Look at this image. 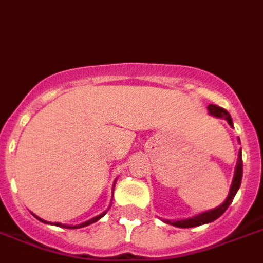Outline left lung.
<instances>
[{
	"mask_svg": "<svg viewBox=\"0 0 263 263\" xmlns=\"http://www.w3.org/2000/svg\"><path fill=\"white\" fill-rule=\"evenodd\" d=\"M208 111H209V114H211L212 116H214V118L225 119V120L229 123L230 127H233L232 116L229 115V112H228L227 109H223L222 107L216 106V104H211V106H208ZM241 181H242V155H241V149H239L238 161H237L236 172H234V177H233L229 195H228L227 200L223 201L220 206L214 208V209H212V211H208V212H204V213L197 214V216L195 217H191V218H185V220H179V221L166 220L165 222L171 223V225L177 228H195V227H200V225L209 223L212 222V221L217 220L218 217H221L223 213H225V211H227L228 208H229V205L232 204L233 198H234L236 193L238 192L239 186H241Z\"/></svg>",
	"mask_w": 263,
	"mask_h": 263,
	"instance_id": "8db88e82",
	"label": "left lung"
}]
</instances>
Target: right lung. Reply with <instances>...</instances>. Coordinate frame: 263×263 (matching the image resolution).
<instances>
[{
    "label": "right lung",
    "mask_w": 263,
    "mask_h": 263,
    "mask_svg": "<svg viewBox=\"0 0 263 263\" xmlns=\"http://www.w3.org/2000/svg\"><path fill=\"white\" fill-rule=\"evenodd\" d=\"M106 213H107V212H104V213L99 214V216H97V217H93V218H91V220L86 221V222H83V223H79V225H74V227H71V225H62V223H59V222H55V223H54V225H57V227H61V228H67V229H78V228H83V227H87V225H91V223L97 222V221H98V220H100V218H102V217H103L104 214H106ZM34 217H35L36 220L42 221V222H45V223H49V222H47V221L42 220V218H40V217H36L35 214H34Z\"/></svg>",
    "instance_id": "right-lung-1"
}]
</instances>
